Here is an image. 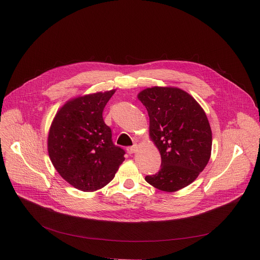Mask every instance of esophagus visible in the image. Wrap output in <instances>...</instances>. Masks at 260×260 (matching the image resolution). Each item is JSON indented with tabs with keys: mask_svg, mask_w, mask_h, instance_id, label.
<instances>
[{
	"mask_svg": "<svg viewBox=\"0 0 260 260\" xmlns=\"http://www.w3.org/2000/svg\"><path fill=\"white\" fill-rule=\"evenodd\" d=\"M137 148H138V146L135 144V145H133V146H128V147L126 148V151H127L128 154H134L136 151H137Z\"/></svg>",
	"mask_w": 260,
	"mask_h": 260,
	"instance_id": "1",
	"label": "esophagus"
}]
</instances>
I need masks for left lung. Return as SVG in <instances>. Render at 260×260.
I'll use <instances>...</instances> for the list:
<instances>
[{
    "instance_id": "8db88e82",
    "label": "left lung",
    "mask_w": 260,
    "mask_h": 260,
    "mask_svg": "<svg viewBox=\"0 0 260 260\" xmlns=\"http://www.w3.org/2000/svg\"><path fill=\"white\" fill-rule=\"evenodd\" d=\"M138 99L149 117V135L161 155V169L145 176L151 185L176 192L192 183L211 157L212 131L197 101L176 87H152Z\"/></svg>"
}]
</instances>
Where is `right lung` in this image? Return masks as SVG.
I'll list each match as a JSON object with an SVG mask.
<instances>
[{"mask_svg": "<svg viewBox=\"0 0 260 260\" xmlns=\"http://www.w3.org/2000/svg\"><path fill=\"white\" fill-rule=\"evenodd\" d=\"M115 90L95 92L66 102L48 134V154L63 179L78 189L93 192L111 182L125 151L114 144L103 109Z\"/></svg>", "mask_w": 260, "mask_h": 260, "instance_id": "1", "label": "right lung"}]
</instances>
